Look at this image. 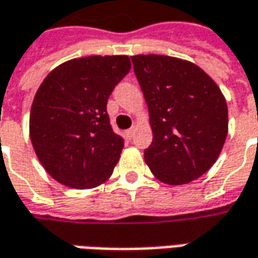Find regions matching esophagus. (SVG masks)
<instances>
[{"mask_svg":"<svg viewBox=\"0 0 258 258\" xmlns=\"http://www.w3.org/2000/svg\"><path fill=\"white\" fill-rule=\"evenodd\" d=\"M125 134H127V137L128 138L134 137V134H136V127H131L130 130H127V131H125Z\"/></svg>","mask_w":258,"mask_h":258,"instance_id":"obj_1","label":"esophagus"}]
</instances>
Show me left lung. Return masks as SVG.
<instances>
[{"mask_svg":"<svg viewBox=\"0 0 258 258\" xmlns=\"http://www.w3.org/2000/svg\"><path fill=\"white\" fill-rule=\"evenodd\" d=\"M146 98L153 143L144 160L160 181L181 185L216 163L228 133L227 102L199 66L181 58L133 55Z\"/></svg>","mask_w":258,"mask_h":258,"instance_id":"left-lung-1","label":"left lung"}]
</instances>
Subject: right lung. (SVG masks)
Listing matches in <instances>:
<instances>
[{
    "mask_svg": "<svg viewBox=\"0 0 258 258\" xmlns=\"http://www.w3.org/2000/svg\"><path fill=\"white\" fill-rule=\"evenodd\" d=\"M130 68L128 55L74 58L41 83L30 112V137L55 181L85 190L111 177L124 140L112 131L107 101Z\"/></svg>",
    "mask_w": 258,
    "mask_h": 258,
    "instance_id": "add662e5",
    "label": "right lung"
}]
</instances>
